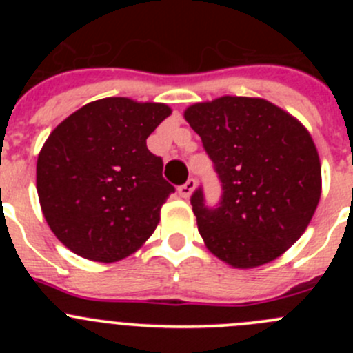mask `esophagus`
<instances>
[{
    "label": "esophagus",
    "mask_w": 353,
    "mask_h": 353,
    "mask_svg": "<svg viewBox=\"0 0 353 353\" xmlns=\"http://www.w3.org/2000/svg\"><path fill=\"white\" fill-rule=\"evenodd\" d=\"M194 190H196V181L194 179H188L186 184H183V186H179V194L183 198H190L191 194L194 193Z\"/></svg>",
    "instance_id": "obj_1"
}]
</instances>
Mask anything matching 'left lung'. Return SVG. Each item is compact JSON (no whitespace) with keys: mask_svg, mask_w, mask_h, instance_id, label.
I'll list each match as a JSON object with an SVG mask.
<instances>
[{"mask_svg":"<svg viewBox=\"0 0 353 353\" xmlns=\"http://www.w3.org/2000/svg\"><path fill=\"white\" fill-rule=\"evenodd\" d=\"M184 119L201 137L222 181L208 210L191 198L206 249L232 268L272 263L304 234L321 198V162L307 128L259 97L196 102Z\"/></svg>","mask_w":353,"mask_h":353,"instance_id":"1","label":"left lung"}]
</instances>
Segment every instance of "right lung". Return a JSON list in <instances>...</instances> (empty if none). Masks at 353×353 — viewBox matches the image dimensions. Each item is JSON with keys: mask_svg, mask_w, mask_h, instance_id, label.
I'll list each match as a JSON object with an SVG mask.
<instances>
[{"mask_svg": "<svg viewBox=\"0 0 353 353\" xmlns=\"http://www.w3.org/2000/svg\"><path fill=\"white\" fill-rule=\"evenodd\" d=\"M172 109L162 102L105 97L58 124L37 157L42 215L74 254L116 263L141 248L174 186L147 138Z\"/></svg>", "mask_w": 353, "mask_h": 353, "instance_id": "obj_1", "label": "right lung"}]
</instances>
